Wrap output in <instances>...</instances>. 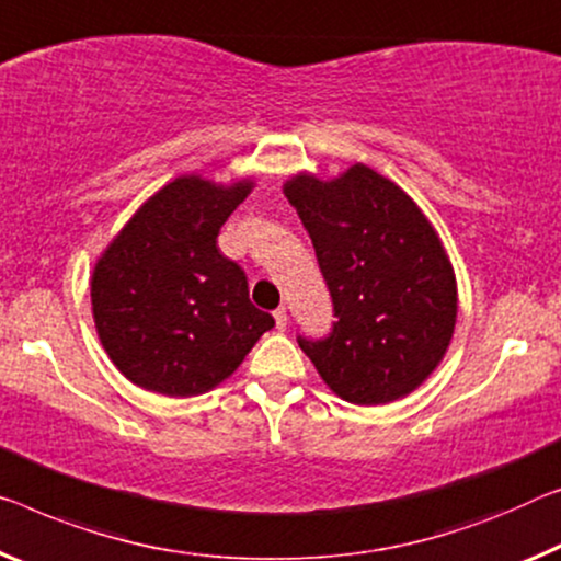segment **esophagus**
Returning <instances> with one entry per match:
<instances>
[{
  "label": "esophagus",
  "mask_w": 561,
  "mask_h": 561,
  "mask_svg": "<svg viewBox=\"0 0 561 561\" xmlns=\"http://www.w3.org/2000/svg\"><path fill=\"white\" fill-rule=\"evenodd\" d=\"M273 318H275V325H278V331H286L288 329V310L286 308H275L273 310Z\"/></svg>",
  "instance_id": "1"
}]
</instances>
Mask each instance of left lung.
<instances>
[{
  "label": "left lung",
  "mask_w": 561,
  "mask_h": 561,
  "mask_svg": "<svg viewBox=\"0 0 561 561\" xmlns=\"http://www.w3.org/2000/svg\"><path fill=\"white\" fill-rule=\"evenodd\" d=\"M288 203L308 230L333 300L325 339L298 346L343 401L378 407L411 393L449 348L456 278L411 197L366 165L323 183L296 175Z\"/></svg>",
  "instance_id": "8db88e82"
}]
</instances>
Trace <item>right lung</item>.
Here are the masks:
<instances>
[{"label": "right lung", "mask_w": 561, "mask_h": 561, "mask_svg": "<svg viewBox=\"0 0 561 561\" xmlns=\"http://www.w3.org/2000/svg\"><path fill=\"white\" fill-rule=\"evenodd\" d=\"M251 180L215 185L183 175L119 230L92 273V316L112 364L172 399L210 391L275 321L248 298V278L218 232Z\"/></svg>", "instance_id": "add662e5"}]
</instances>
